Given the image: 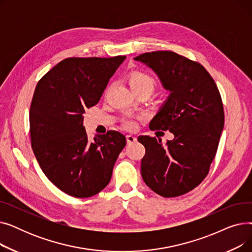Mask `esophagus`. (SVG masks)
I'll list each match as a JSON object with an SVG mask.
<instances>
[{"label":"esophagus","instance_id":"esophagus-1","mask_svg":"<svg viewBox=\"0 0 252 252\" xmlns=\"http://www.w3.org/2000/svg\"><path fill=\"white\" fill-rule=\"evenodd\" d=\"M137 141V138L135 137V136H133V135H127L126 136V142H127V144H133V143H135Z\"/></svg>","mask_w":252,"mask_h":252}]
</instances>
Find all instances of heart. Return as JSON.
<instances>
[{
	"mask_svg": "<svg viewBox=\"0 0 252 252\" xmlns=\"http://www.w3.org/2000/svg\"><path fill=\"white\" fill-rule=\"evenodd\" d=\"M128 84L134 93L146 91L149 92L150 94L154 91L156 86L155 79L150 74L143 71H135L131 73L128 77ZM124 126L126 128H134L136 123L134 119L126 118L124 121Z\"/></svg>",
	"mask_w": 252,
	"mask_h": 252,
	"instance_id": "heart-1",
	"label": "heart"
}]
</instances>
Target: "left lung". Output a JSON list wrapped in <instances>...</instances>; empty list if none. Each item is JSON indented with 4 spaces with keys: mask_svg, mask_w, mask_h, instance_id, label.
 Instances as JSON below:
<instances>
[{
    "mask_svg": "<svg viewBox=\"0 0 252 252\" xmlns=\"http://www.w3.org/2000/svg\"><path fill=\"white\" fill-rule=\"evenodd\" d=\"M151 68L169 96L150 122L152 130H169L175 138L140 136L146 153L142 178L162 197H177L197 187L215 159L224 114L219 89L203 66L171 51L144 53L134 58Z\"/></svg>",
    "mask_w": 252,
    "mask_h": 252,
    "instance_id": "1",
    "label": "left lung"
}]
</instances>
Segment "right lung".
Masks as SVG:
<instances>
[{"label": "right lung", "mask_w": 252, "mask_h": 252, "mask_svg": "<svg viewBox=\"0 0 252 252\" xmlns=\"http://www.w3.org/2000/svg\"><path fill=\"white\" fill-rule=\"evenodd\" d=\"M126 56L66 58L39 79L31 105L32 147L46 177L62 192L88 198L110 182L126 144L116 130L90 142L84 113L96 105Z\"/></svg>", "instance_id": "add662e5"}]
</instances>
